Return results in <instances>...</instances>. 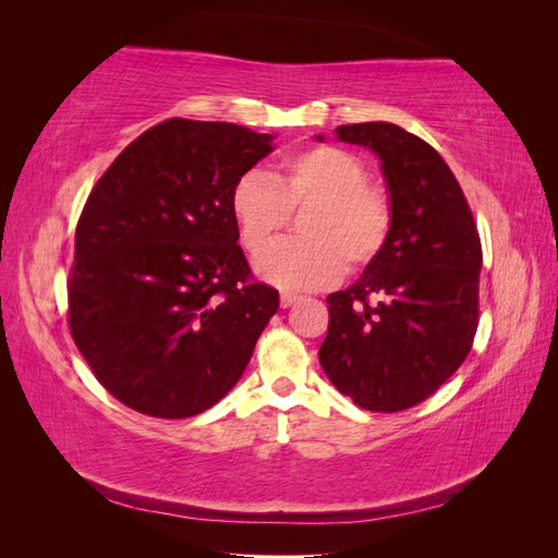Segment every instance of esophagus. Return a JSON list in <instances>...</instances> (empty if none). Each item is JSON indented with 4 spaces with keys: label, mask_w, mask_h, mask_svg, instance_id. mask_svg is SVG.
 I'll list each match as a JSON object with an SVG mask.
<instances>
[{
    "label": "esophagus",
    "mask_w": 558,
    "mask_h": 558,
    "mask_svg": "<svg viewBox=\"0 0 558 558\" xmlns=\"http://www.w3.org/2000/svg\"><path fill=\"white\" fill-rule=\"evenodd\" d=\"M281 307H291V305H295V303H299L301 301V295H295V293H289V291H283L281 293Z\"/></svg>",
    "instance_id": "34e87169"
}]
</instances>
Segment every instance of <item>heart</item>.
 I'll use <instances>...</instances> for the list:
<instances>
[{
  "label": "heart",
  "mask_w": 558,
  "mask_h": 558,
  "mask_svg": "<svg viewBox=\"0 0 558 558\" xmlns=\"http://www.w3.org/2000/svg\"><path fill=\"white\" fill-rule=\"evenodd\" d=\"M361 157L337 145H315L281 162L275 179L257 169L236 179L229 195L247 251H259L303 209L305 236L281 239L255 257L265 281L291 291L329 287L343 269L375 263L389 241L393 209L389 193L369 183Z\"/></svg>",
  "instance_id": "obj_1"
}]
</instances>
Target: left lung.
Returning a JSON list of instances; mask_svg holds the SVG:
<instances>
[{"mask_svg":"<svg viewBox=\"0 0 558 558\" xmlns=\"http://www.w3.org/2000/svg\"><path fill=\"white\" fill-rule=\"evenodd\" d=\"M333 133L379 157L393 225L363 277L327 295L319 363L365 411H405L435 393L473 345L480 236L461 185L423 138L387 121L345 123Z\"/></svg>","mask_w":558,"mask_h":558,"instance_id":"1","label":"left lung"}]
</instances>
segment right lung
Wrapping results in <instances>:
<instances>
[{
	"label": "right lung",
	"instance_id": "right-lung-1",
	"mask_svg": "<svg viewBox=\"0 0 558 558\" xmlns=\"http://www.w3.org/2000/svg\"><path fill=\"white\" fill-rule=\"evenodd\" d=\"M275 135L169 119L97 181L76 227L69 327L97 381L133 411L191 417L243 375L279 291L251 281L233 183Z\"/></svg>",
	"mask_w": 558,
	"mask_h": 558
}]
</instances>
